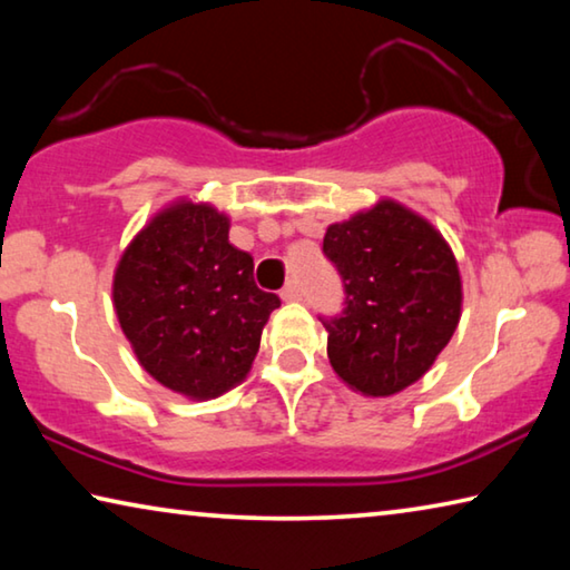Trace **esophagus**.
<instances>
[{
	"label": "esophagus",
	"mask_w": 570,
	"mask_h": 570,
	"mask_svg": "<svg viewBox=\"0 0 570 570\" xmlns=\"http://www.w3.org/2000/svg\"><path fill=\"white\" fill-rule=\"evenodd\" d=\"M282 298L284 302H298V298H302V286H298L296 278H292V282L282 288Z\"/></svg>",
	"instance_id": "34e87169"
}]
</instances>
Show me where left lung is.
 <instances>
[{
  "mask_svg": "<svg viewBox=\"0 0 570 570\" xmlns=\"http://www.w3.org/2000/svg\"><path fill=\"white\" fill-rule=\"evenodd\" d=\"M324 254L344 282V312L326 320L336 377L366 397H390L435 364L458 330L455 254L428 218L392 198L332 224Z\"/></svg>",
  "mask_w": 570,
  "mask_h": 570,
  "instance_id": "8db88e82",
  "label": "left lung"
}]
</instances>
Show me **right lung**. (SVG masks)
Wrapping results in <instances>:
<instances>
[{
	"instance_id": "add662e5",
	"label": "right lung",
	"mask_w": 570,
	"mask_h": 570,
	"mask_svg": "<svg viewBox=\"0 0 570 570\" xmlns=\"http://www.w3.org/2000/svg\"><path fill=\"white\" fill-rule=\"evenodd\" d=\"M230 220L180 198L122 250L112 304L142 370L188 400L246 380L276 294L254 282V258L228 240Z\"/></svg>"
}]
</instances>
